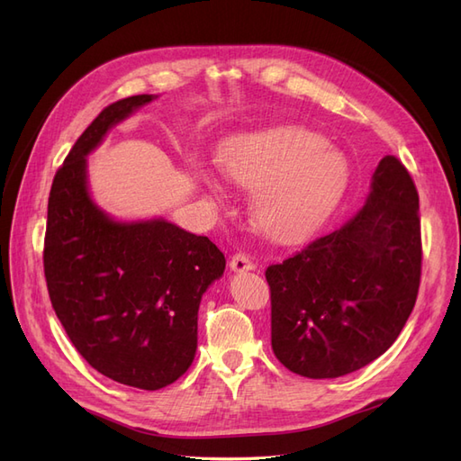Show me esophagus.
Returning a JSON list of instances; mask_svg holds the SVG:
<instances>
[{
  "label": "esophagus",
  "instance_id": "obj_1",
  "mask_svg": "<svg viewBox=\"0 0 461 461\" xmlns=\"http://www.w3.org/2000/svg\"><path fill=\"white\" fill-rule=\"evenodd\" d=\"M230 269L236 273H242V271H252L256 269V263L252 261V258L242 254V252H236L230 258Z\"/></svg>",
  "mask_w": 461,
  "mask_h": 461
}]
</instances>
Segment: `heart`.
Segmentation results:
<instances>
[{
    "mask_svg": "<svg viewBox=\"0 0 461 461\" xmlns=\"http://www.w3.org/2000/svg\"><path fill=\"white\" fill-rule=\"evenodd\" d=\"M229 180L254 190V221L276 242H296L317 229L348 183V165L321 136L283 127L252 134L221 158Z\"/></svg>",
    "mask_w": 461,
    "mask_h": 461,
    "instance_id": "b5f03b06",
    "label": "heart"
}]
</instances>
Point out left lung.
Segmentation results:
<instances>
[{
    "mask_svg": "<svg viewBox=\"0 0 461 461\" xmlns=\"http://www.w3.org/2000/svg\"><path fill=\"white\" fill-rule=\"evenodd\" d=\"M421 256L420 194L384 156L354 219L265 271L276 359L308 379H337L383 356L415 305Z\"/></svg>",
    "mask_w": 461,
    "mask_h": 461,
    "instance_id": "1",
    "label": "left lung"
}]
</instances>
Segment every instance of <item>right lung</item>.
<instances>
[{
    "instance_id": "obj_1",
    "label": "right lung",
    "mask_w": 461,
    "mask_h": 461,
    "mask_svg": "<svg viewBox=\"0 0 461 461\" xmlns=\"http://www.w3.org/2000/svg\"><path fill=\"white\" fill-rule=\"evenodd\" d=\"M151 94L107 105L53 176L44 275L50 300L78 354L121 384L158 390L192 366L203 292L225 271L207 239L163 219L117 222L86 186V156Z\"/></svg>"
}]
</instances>
